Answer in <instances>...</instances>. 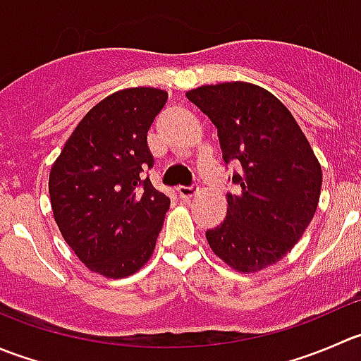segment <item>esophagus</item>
Here are the masks:
<instances>
[{
	"instance_id": "1",
	"label": "esophagus",
	"mask_w": 361,
	"mask_h": 361,
	"mask_svg": "<svg viewBox=\"0 0 361 361\" xmlns=\"http://www.w3.org/2000/svg\"><path fill=\"white\" fill-rule=\"evenodd\" d=\"M176 192L181 199H190L192 195L197 194L199 187L197 185H180V187H176Z\"/></svg>"
}]
</instances>
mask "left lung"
I'll return each instance as SVG.
<instances>
[{"label": "left lung", "instance_id": "8db88e82", "mask_svg": "<svg viewBox=\"0 0 361 361\" xmlns=\"http://www.w3.org/2000/svg\"><path fill=\"white\" fill-rule=\"evenodd\" d=\"M187 99L219 130L224 162L240 171L227 215L206 231L212 250L238 271H257L284 257L316 213L321 166L288 107L248 82L201 86Z\"/></svg>", "mask_w": 361, "mask_h": 361}]
</instances>
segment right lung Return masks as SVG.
I'll return each mask as SVG.
<instances>
[{
  "instance_id": "add662e5",
  "label": "right lung",
  "mask_w": 361,
  "mask_h": 361,
  "mask_svg": "<svg viewBox=\"0 0 361 361\" xmlns=\"http://www.w3.org/2000/svg\"><path fill=\"white\" fill-rule=\"evenodd\" d=\"M157 87H130L97 104L66 141L49 176L54 220L77 257L123 279L153 254L171 199L148 176V130L166 106Z\"/></svg>"
}]
</instances>
